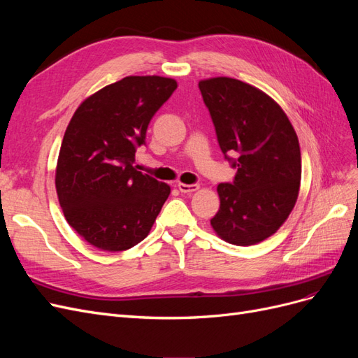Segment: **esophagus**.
<instances>
[{
	"mask_svg": "<svg viewBox=\"0 0 358 358\" xmlns=\"http://www.w3.org/2000/svg\"><path fill=\"white\" fill-rule=\"evenodd\" d=\"M178 189L183 194H189V192L197 191L199 185H196V183H191V185H187V183H178Z\"/></svg>",
	"mask_w": 358,
	"mask_h": 358,
	"instance_id": "1",
	"label": "esophagus"
}]
</instances>
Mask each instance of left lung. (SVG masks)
I'll return each mask as SVG.
<instances>
[{
  "mask_svg": "<svg viewBox=\"0 0 358 358\" xmlns=\"http://www.w3.org/2000/svg\"><path fill=\"white\" fill-rule=\"evenodd\" d=\"M216 138L237 170L220 183V210L210 224L221 239L255 245L278 231L294 208L301 155L289 119L267 94L231 78L199 82Z\"/></svg>",
  "mask_w": 358,
  "mask_h": 358,
  "instance_id": "1",
  "label": "left lung"
}]
</instances>
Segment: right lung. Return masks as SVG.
I'll return each mask as SVG.
<instances>
[{
    "instance_id": "add662e5",
    "label": "right lung",
    "mask_w": 358,
    "mask_h": 358,
    "mask_svg": "<svg viewBox=\"0 0 358 358\" xmlns=\"http://www.w3.org/2000/svg\"><path fill=\"white\" fill-rule=\"evenodd\" d=\"M178 88L159 76H128L74 112L62 138L55 185L67 222L90 245L125 251L149 234L170 187L133 166L150 119Z\"/></svg>"
}]
</instances>
